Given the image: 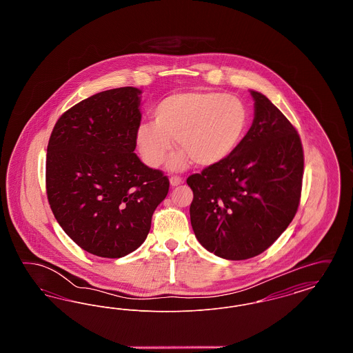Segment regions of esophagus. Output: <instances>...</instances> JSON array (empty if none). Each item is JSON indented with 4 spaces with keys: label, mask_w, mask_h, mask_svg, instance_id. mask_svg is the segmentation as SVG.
Segmentation results:
<instances>
[{
    "label": "esophagus",
    "mask_w": 353,
    "mask_h": 353,
    "mask_svg": "<svg viewBox=\"0 0 353 353\" xmlns=\"http://www.w3.org/2000/svg\"><path fill=\"white\" fill-rule=\"evenodd\" d=\"M169 183H170L172 186H177V185H180L183 183V179L179 177V176H172V177L169 179Z\"/></svg>",
    "instance_id": "esophagus-1"
}]
</instances>
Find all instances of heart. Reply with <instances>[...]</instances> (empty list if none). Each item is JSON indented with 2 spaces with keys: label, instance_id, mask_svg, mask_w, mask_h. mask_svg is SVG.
Masks as SVG:
<instances>
[{
  "label": "heart",
  "instance_id": "obj_1",
  "mask_svg": "<svg viewBox=\"0 0 353 353\" xmlns=\"http://www.w3.org/2000/svg\"><path fill=\"white\" fill-rule=\"evenodd\" d=\"M249 125L250 110L236 97L214 91L179 92L153 108V121L137 127L134 141L151 168L165 161L172 139L183 151L170 157L169 168H186L192 160L200 167H212L238 150Z\"/></svg>",
  "mask_w": 353,
  "mask_h": 353
}]
</instances>
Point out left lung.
I'll use <instances>...</instances> for the list:
<instances>
[{"instance_id":"obj_1","label":"left lung","mask_w":353,"mask_h":353,"mask_svg":"<svg viewBox=\"0 0 353 353\" xmlns=\"http://www.w3.org/2000/svg\"><path fill=\"white\" fill-rule=\"evenodd\" d=\"M250 92L255 114L238 150L186 180L199 242L230 261L268 250L295 217L302 193L299 134L265 95Z\"/></svg>"}]
</instances>
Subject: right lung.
<instances>
[{"mask_svg": "<svg viewBox=\"0 0 353 353\" xmlns=\"http://www.w3.org/2000/svg\"><path fill=\"white\" fill-rule=\"evenodd\" d=\"M140 94L120 87L79 101L58 119L48 145L54 217L79 248L101 258L134 252L168 194V177L134 152Z\"/></svg>", "mask_w": 353, "mask_h": 353, "instance_id": "obj_1", "label": "right lung"}]
</instances>
